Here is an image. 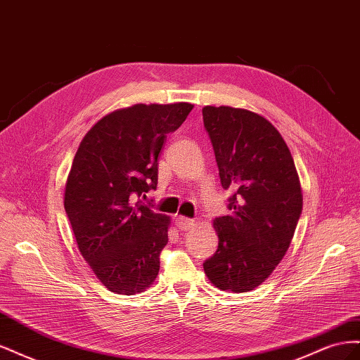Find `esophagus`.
Listing matches in <instances>:
<instances>
[{
  "label": "esophagus",
  "instance_id": "obj_1",
  "mask_svg": "<svg viewBox=\"0 0 360 360\" xmlns=\"http://www.w3.org/2000/svg\"><path fill=\"white\" fill-rule=\"evenodd\" d=\"M176 224L180 230H189V228H192L195 225V222L192 219H189V217H184V216H177Z\"/></svg>",
  "mask_w": 360,
  "mask_h": 360
}]
</instances>
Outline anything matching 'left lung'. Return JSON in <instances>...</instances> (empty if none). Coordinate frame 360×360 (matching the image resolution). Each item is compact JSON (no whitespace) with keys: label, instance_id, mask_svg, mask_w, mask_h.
I'll return each instance as SVG.
<instances>
[{"label":"left lung","instance_id":"obj_1","mask_svg":"<svg viewBox=\"0 0 360 360\" xmlns=\"http://www.w3.org/2000/svg\"><path fill=\"white\" fill-rule=\"evenodd\" d=\"M221 184L231 214L216 217L217 250L204 271L222 291L257 288L284 258L303 197L292 156L269 120L231 106H204Z\"/></svg>","mask_w":360,"mask_h":360}]
</instances>
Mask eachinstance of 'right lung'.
<instances>
[{"instance_id": "right-lung-1", "label": "right lung", "mask_w": 360, "mask_h": 360, "mask_svg": "<svg viewBox=\"0 0 360 360\" xmlns=\"http://www.w3.org/2000/svg\"><path fill=\"white\" fill-rule=\"evenodd\" d=\"M191 103L144 105L99 120L81 141L64 191L79 252L112 292L132 296L153 284L168 243L169 217L141 198L158 186V158Z\"/></svg>"}]
</instances>
